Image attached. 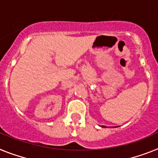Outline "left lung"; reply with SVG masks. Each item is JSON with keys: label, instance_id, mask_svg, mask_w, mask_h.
Instances as JSON below:
<instances>
[{"label": "left lung", "instance_id": "obj_1", "mask_svg": "<svg viewBox=\"0 0 158 158\" xmlns=\"http://www.w3.org/2000/svg\"><path fill=\"white\" fill-rule=\"evenodd\" d=\"M102 127H105V126H102Z\"/></svg>", "mask_w": 158, "mask_h": 158}]
</instances>
